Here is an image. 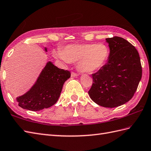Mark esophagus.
<instances>
[{"mask_svg": "<svg viewBox=\"0 0 151 151\" xmlns=\"http://www.w3.org/2000/svg\"><path fill=\"white\" fill-rule=\"evenodd\" d=\"M71 76H72V77H75V76H78V75H79V74H78V73H75V72H71Z\"/></svg>", "mask_w": 151, "mask_h": 151, "instance_id": "esophagus-1", "label": "esophagus"}]
</instances>
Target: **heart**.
<instances>
[{"label": "heart", "mask_w": 151, "mask_h": 151, "mask_svg": "<svg viewBox=\"0 0 151 151\" xmlns=\"http://www.w3.org/2000/svg\"><path fill=\"white\" fill-rule=\"evenodd\" d=\"M66 63H76L80 71L94 73L101 69L109 59L110 50L103 43L69 45L55 53Z\"/></svg>", "instance_id": "heart-1"}]
</instances>
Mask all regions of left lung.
Instances as JSON below:
<instances>
[{"mask_svg":"<svg viewBox=\"0 0 151 151\" xmlns=\"http://www.w3.org/2000/svg\"><path fill=\"white\" fill-rule=\"evenodd\" d=\"M110 55L106 64L92 74L93 83L88 91L98 105L114 108L133 98L142 78V69L137 50L121 37L106 38Z\"/></svg>","mask_w":151,"mask_h":151,"instance_id":"1","label":"left lung"}]
</instances>
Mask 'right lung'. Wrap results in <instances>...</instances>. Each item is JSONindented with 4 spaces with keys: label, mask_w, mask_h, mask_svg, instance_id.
Listing matches in <instances>:
<instances>
[{
    "label": "right lung",
    "mask_w": 151,
    "mask_h": 151,
    "mask_svg": "<svg viewBox=\"0 0 151 151\" xmlns=\"http://www.w3.org/2000/svg\"><path fill=\"white\" fill-rule=\"evenodd\" d=\"M45 52L47 48H45ZM71 73L58 68L52 62H48L30 90L17 98L22 109L40 111L53 106L60 95L64 82L70 78Z\"/></svg>",
    "instance_id": "obj_1"
}]
</instances>
